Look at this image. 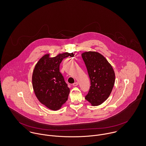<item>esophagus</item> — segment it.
I'll return each mask as SVG.
<instances>
[{"mask_svg":"<svg viewBox=\"0 0 146 146\" xmlns=\"http://www.w3.org/2000/svg\"><path fill=\"white\" fill-rule=\"evenodd\" d=\"M78 83L76 82H75V83H74L73 84V86H74V87H76V86H78Z\"/></svg>","mask_w":146,"mask_h":146,"instance_id":"34e87169","label":"esophagus"}]
</instances>
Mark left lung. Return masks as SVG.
<instances>
[{"mask_svg": "<svg viewBox=\"0 0 146 146\" xmlns=\"http://www.w3.org/2000/svg\"><path fill=\"white\" fill-rule=\"evenodd\" d=\"M82 57L91 81V87L85 99L92 106L102 104L109 97L115 83L113 68L107 59L96 51H86Z\"/></svg>", "mask_w": 146, "mask_h": 146, "instance_id": "8db88e82", "label": "left lung"}]
</instances>
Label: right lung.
<instances>
[{"mask_svg":"<svg viewBox=\"0 0 146 146\" xmlns=\"http://www.w3.org/2000/svg\"><path fill=\"white\" fill-rule=\"evenodd\" d=\"M74 55L73 52H64L50 57V54H46L35 66L32 77L35 94L51 110H59L68 100L70 89L59 71V65L64 58Z\"/></svg>","mask_w":146,"mask_h":146,"instance_id":"1","label":"right lung"}]
</instances>
